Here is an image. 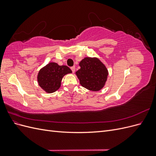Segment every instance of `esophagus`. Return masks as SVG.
Segmentation results:
<instances>
[{
	"label": "esophagus",
	"mask_w": 156,
	"mask_h": 156,
	"mask_svg": "<svg viewBox=\"0 0 156 156\" xmlns=\"http://www.w3.org/2000/svg\"><path fill=\"white\" fill-rule=\"evenodd\" d=\"M71 69H72V72H73V73H74V72H75V66L72 67V68H71Z\"/></svg>",
	"instance_id": "1"
}]
</instances>
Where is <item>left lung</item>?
Wrapping results in <instances>:
<instances>
[{
  "instance_id": "1",
  "label": "left lung",
  "mask_w": 156,
  "mask_h": 156,
  "mask_svg": "<svg viewBox=\"0 0 156 156\" xmlns=\"http://www.w3.org/2000/svg\"><path fill=\"white\" fill-rule=\"evenodd\" d=\"M81 67L75 72L81 85L92 91H99L105 86L108 70L96 57H85L79 62Z\"/></svg>"
}]
</instances>
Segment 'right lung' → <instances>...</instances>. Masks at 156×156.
<instances>
[{
  "mask_svg": "<svg viewBox=\"0 0 156 156\" xmlns=\"http://www.w3.org/2000/svg\"><path fill=\"white\" fill-rule=\"evenodd\" d=\"M72 73V70L66 66L50 62L40 69L37 76V83L45 92L51 94L59 89L64 75Z\"/></svg>",
  "mask_w": 156,
  "mask_h": 156,
  "instance_id": "right-lung-1",
  "label": "right lung"
}]
</instances>
